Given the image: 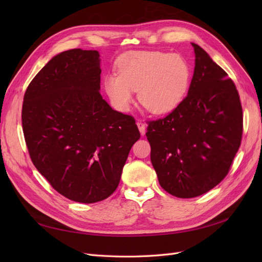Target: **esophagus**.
<instances>
[{
    "label": "esophagus",
    "instance_id": "obj_1",
    "mask_svg": "<svg viewBox=\"0 0 262 262\" xmlns=\"http://www.w3.org/2000/svg\"><path fill=\"white\" fill-rule=\"evenodd\" d=\"M137 125H138V128H139V130H140L142 136H144L145 131H146V124H145L143 121H138V122H137Z\"/></svg>",
    "mask_w": 262,
    "mask_h": 262
}]
</instances>
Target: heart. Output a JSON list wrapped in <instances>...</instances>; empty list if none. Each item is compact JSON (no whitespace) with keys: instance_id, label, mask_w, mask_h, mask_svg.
Listing matches in <instances>:
<instances>
[{"instance_id":"b5f03b06","label":"heart","mask_w":262,"mask_h":262,"mask_svg":"<svg viewBox=\"0 0 262 262\" xmlns=\"http://www.w3.org/2000/svg\"><path fill=\"white\" fill-rule=\"evenodd\" d=\"M191 82V67L184 55L162 51H139L123 58L118 75H109L106 91L115 106L128 109L138 92L140 104L148 112H172L186 97Z\"/></svg>"}]
</instances>
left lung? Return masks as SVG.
<instances>
[{
    "label": "left lung",
    "instance_id": "8db88e82",
    "mask_svg": "<svg viewBox=\"0 0 262 262\" xmlns=\"http://www.w3.org/2000/svg\"><path fill=\"white\" fill-rule=\"evenodd\" d=\"M188 95L166 117L147 121L150 162L161 187L178 198L210 191L231 169L242 143L243 108L232 78L200 46Z\"/></svg>",
    "mask_w": 262,
    "mask_h": 262
}]
</instances>
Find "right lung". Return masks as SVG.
<instances>
[{"instance_id": "add662e5", "label": "right lung", "mask_w": 262, "mask_h": 262, "mask_svg": "<svg viewBox=\"0 0 262 262\" xmlns=\"http://www.w3.org/2000/svg\"><path fill=\"white\" fill-rule=\"evenodd\" d=\"M99 61L96 50L55 55L28 85L21 109L31 162L55 191L81 203L115 192L141 137L132 116L102 99Z\"/></svg>"}]
</instances>
